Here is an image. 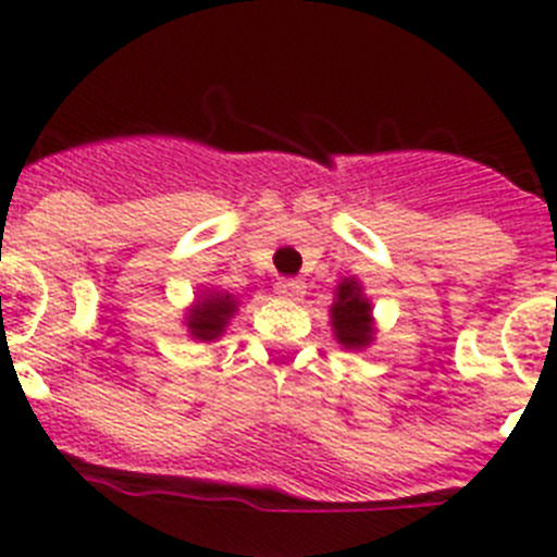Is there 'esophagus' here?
Segmentation results:
<instances>
[{
	"mask_svg": "<svg viewBox=\"0 0 557 557\" xmlns=\"http://www.w3.org/2000/svg\"><path fill=\"white\" fill-rule=\"evenodd\" d=\"M274 288H277L280 297L290 299V302H297V299L305 294V285L299 283V280H280V283L274 285Z\"/></svg>",
	"mask_w": 557,
	"mask_h": 557,
	"instance_id": "esophagus-1",
	"label": "esophagus"
}]
</instances>
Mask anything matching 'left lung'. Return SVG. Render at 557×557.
Returning a JSON list of instances; mask_svg holds the SVG:
<instances>
[{
    "mask_svg": "<svg viewBox=\"0 0 557 557\" xmlns=\"http://www.w3.org/2000/svg\"><path fill=\"white\" fill-rule=\"evenodd\" d=\"M330 324L341 347L349 352H360L374 341L372 302L363 294V285L358 277H344L335 285V299L330 305Z\"/></svg>",
    "mask_w": 557,
    "mask_h": 557,
    "instance_id": "1",
    "label": "left lung"
}]
</instances>
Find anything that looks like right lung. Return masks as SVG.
Listing matches in <instances>:
<instances>
[{
  "instance_id": "1",
  "label": "right lung",
  "mask_w": 557,
  "mask_h": 557,
  "mask_svg": "<svg viewBox=\"0 0 557 557\" xmlns=\"http://www.w3.org/2000/svg\"><path fill=\"white\" fill-rule=\"evenodd\" d=\"M242 299L222 288H199L194 302L183 313V324L194 341L213 344L230 327V319L238 313Z\"/></svg>"
}]
</instances>
